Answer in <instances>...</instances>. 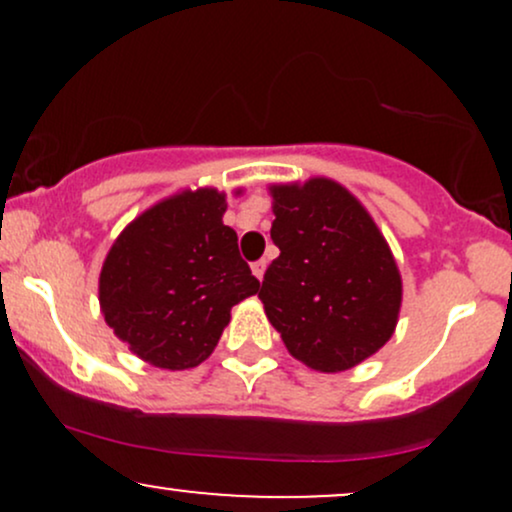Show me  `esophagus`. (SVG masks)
<instances>
[{
	"mask_svg": "<svg viewBox=\"0 0 512 512\" xmlns=\"http://www.w3.org/2000/svg\"><path fill=\"white\" fill-rule=\"evenodd\" d=\"M264 269H267V262H264V260L252 262V274H255L260 281H262V276H264Z\"/></svg>",
	"mask_w": 512,
	"mask_h": 512,
	"instance_id": "1",
	"label": "esophagus"
}]
</instances>
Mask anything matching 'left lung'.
<instances>
[{
    "label": "left lung",
    "instance_id": "1",
    "mask_svg": "<svg viewBox=\"0 0 512 512\" xmlns=\"http://www.w3.org/2000/svg\"><path fill=\"white\" fill-rule=\"evenodd\" d=\"M272 240L260 301L293 358L320 373L354 368L397 325L402 279L368 211L337 182L274 185Z\"/></svg>",
    "mask_w": 512,
    "mask_h": 512
}]
</instances>
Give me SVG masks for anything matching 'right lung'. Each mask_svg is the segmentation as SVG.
<instances>
[{"label":"right lung","instance_id":"right-lung-1","mask_svg":"<svg viewBox=\"0 0 512 512\" xmlns=\"http://www.w3.org/2000/svg\"><path fill=\"white\" fill-rule=\"evenodd\" d=\"M223 211L226 197L209 187L163 199L129 223L105 257V322L151 366L185 370L207 361L233 305L260 289Z\"/></svg>","mask_w":512,"mask_h":512}]
</instances>
